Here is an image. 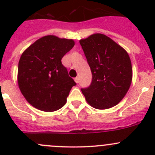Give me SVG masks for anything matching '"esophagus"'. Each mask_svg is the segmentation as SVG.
Masks as SVG:
<instances>
[{"mask_svg": "<svg viewBox=\"0 0 155 155\" xmlns=\"http://www.w3.org/2000/svg\"><path fill=\"white\" fill-rule=\"evenodd\" d=\"M74 80H75V82H76V83H79V77H76L74 79Z\"/></svg>", "mask_w": 155, "mask_h": 155, "instance_id": "obj_1", "label": "esophagus"}]
</instances>
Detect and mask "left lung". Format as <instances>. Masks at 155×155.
Instances as JSON below:
<instances>
[{
	"label": "left lung",
	"instance_id": "1",
	"mask_svg": "<svg viewBox=\"0 0 155 155\" xmlns=\"http://www.w3.org/2000/svg\"><path fill=\"white\" fill-rule=\"evenodd\" d=\"M79 43L92 73L91 85L81 89L87 102L99 109L117 105L132 81V65L127 52L104 34H92Z\"/></svg>",
	"mask_w": 155,
	"mask_h": 155
}]
</instances>
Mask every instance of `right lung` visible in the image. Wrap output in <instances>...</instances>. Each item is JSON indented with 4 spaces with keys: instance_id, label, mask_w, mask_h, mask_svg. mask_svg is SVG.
<instances>
[{
    "instance_id": "right-lung-1",
    "label": "right lung",
    "mask_w": 155,
    "mask_h": 155,
    "mask_svg": "<svg viewBox=\"0 0 155 155\" xmlns=\"http://www.w3.org/2000/svg\"><path fill=\"white\" fill-rule=\"evenodd\" d=\"M73 40L45 36L21 54L18 84L28 102L44 112L64 107L72 87L76 85L68 75L61 59L74 46Z\"/></svg>"
}]
</instances>
